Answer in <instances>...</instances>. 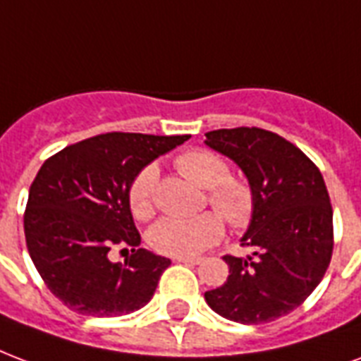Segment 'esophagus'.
Listing matches in <instances>:
<instances>
[{"mask_svg": "<svg viewBox=\"0 0 361 361\" xmlns=\"http://www.w3.org/2000/svg\"><path fill=\"white\" fill-rule=\"evenodd\" d=\"M177 262H184V264H200L202 259L200 257H175Z\"/></svg>", "mask_w": 361, "mask_h": 361, "instance_id": "1", "label": "esophagus"}]
</instances>
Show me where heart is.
Here are the masks:
<instances>
[{"instance_id": "obj_1", "label": "heart", "mask_w": 361, "mask_h": 361, "mask_svg": "<svg viewBox=\"0 0 361 361\" xmlns=\"http://www.w3.org/2000/svg\"><path fill=\"white\" fill-rule=\"evenodd\" d=\"M177 167L207 190V202L219 213H203L192 219L165 216L148 232V242L156 251L175 257H190L215 245L224 234V221L234 228H242L253 219L255 196L251 186L240 178L230 177L228 164L215 152L194 148L180 154ZM159 171L154 164L137 173L129 186V207L135 219L146 221L154 215V192Z\"/></svg>"}]
</instances>
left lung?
I'll use <instances>...</instances> for the list:
<instances>
[{
    "label": "left lung",
    "instance_id": "8db88e82",
    "mask_svg": "<svg viewBox=\"0 0 361 361\" xmlns=\"http://www.w3.org/2000/svg\"><path fill=\"white\" fill-rule=\"evenodd\" d=\"M205 145L234 161L255 196L242 243L226 255L228 278L205 291L219 316L253 325L286 316L324 278L333 253V209L324 177L305 154L272 131L235 127L205 133Z\"/></svg>",
    "mask_w": 361,
    "mask_h": 361
}]
</instances>
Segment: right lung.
Wrapping results in <instances>:
<instances>
[{"label":"right lung","mask_w":361,"mask_h":361,"mask_svg":"<svg viewBox=\"0 0 361 361\" xmlns=\"http://www.w3.org/2000/svg\"><path fill=\"white\" fill-rule=\"evenodd\" d=\"M188 139L106 133L62 148L37 171L24 213L26 245L49 291L68 308L110 318L154 297L171 261L139 247L129 186L142 167ZM114 248L132 255L114 263Z\"/></svg>","instance_id":"right-lung-1"}]
</instances>
